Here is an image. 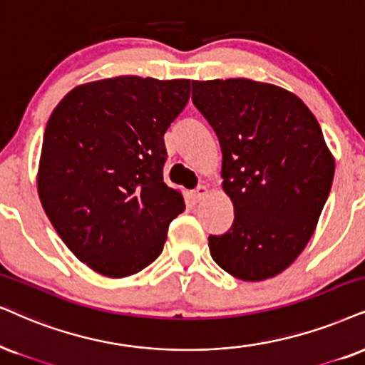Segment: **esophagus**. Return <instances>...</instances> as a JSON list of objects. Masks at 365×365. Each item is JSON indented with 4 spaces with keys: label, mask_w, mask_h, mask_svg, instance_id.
<instances>
[{
    "label": "esophagus",
    "mask_w": 365,
    "mask_h": 365,
    "mask_svg": "<svg viewBox=\"0 0 365 365\" xmlns=\"http://www.w3.org/2000/svg\"><path fill=\"white\" fill-rule=\"evenodd\" d=\"M209 192H210V188L207 187V185H200L197 188V190H193L192 192V198H193V202H200L202 198H204L205 195H209Z\"/></svg>",
    "instance_id": "esophagus-1"
}]
</instances>
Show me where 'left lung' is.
I'll return each mask as SVG.
<instances>
[{
    "instance_id": "left-lung-1",
    "label": "left lung",
    "mask_w": 365,
    "mask_h": 365,
    "mask_svg": "<svg viewBox=\"0 0 365 365\" xmlns=\"http://www.w3.org/2000/svg\"><path fill=\"white\" fill-rule=\"evenodd\" d=\"M192 101L219 138L234 222L210 236V256L242 281L284 271L315 232L335 160L307 104L251 79L192 81Z\"/></svg>"
}]
</instances>
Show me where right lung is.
Returning <instances> with one entry per match:
<instances>
[{"mask_svg": "<svg viewBox=\"0 0 365 365\" xmlns=\"http://www.w3.org/2000/svg\"><path fill=\"white\" fill-rule=\"evenodd\" d=\"M188 98V79L119 76L73 87L53 109L38 197L60 239L96 273H140L185 210L182 192L163 182V135Z\"/></svg>", "mask_w": 365, "mask_h": 365, "instance_id": "right-lung-1", "label": "right lung"}]
</instances>
